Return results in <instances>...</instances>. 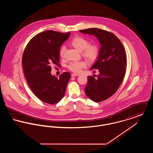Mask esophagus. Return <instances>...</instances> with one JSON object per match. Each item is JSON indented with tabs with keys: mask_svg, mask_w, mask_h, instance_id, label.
<instances>
[{
	"mask_svg": "<svg viewBox=\"0 0 153 153\" xmlns=\"http://www.w3.org/2000/svg\"><path fill=\"white\" fill-rule=\"evenodd\" d=\"M79 75H80V74H75V73H73V74H71V76H79Z\"/></svg>",
	"mask_w": 153,
	"mask_h": 153,
	"instance_id": "1",
	"label": "esophagus"
}]
</instances>
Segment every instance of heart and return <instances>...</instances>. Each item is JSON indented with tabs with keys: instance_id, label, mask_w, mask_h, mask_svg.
<instances>
[{
	"instance_id": "1",
	"label": "heart",
	"mask_w": 153,
	"mask_h": 153,
	"mask_svg": "<svg viewBox=\"0 0 153 153\" xmlns=\"http://www.w3.org/2000/svg\"><path fill=\"white\" fill-rule=\"evenodd\" d=\"M71 45L79 51H82V55L89 62L95 61L99 57L100 49L96 44H90L87 39L81 36H75L71 41ZM65 47L62 46L59 49V55L61 58L64 56ZM86 66V63L83 61L71 62L68 66V69L74 72H79L81 69Z\"/></svg>"
}]
</instances>
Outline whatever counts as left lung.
<instances>
[{
    "mask_svg": "<svg viewBox=\"0 0 153 153\" xmlns=\"http://www.w3.org/2000/svg\"><path fill=\"white\" fill-rule=\"evenodd\" d=\"M83 33L95 35L101 47L99 57L90 70L99 74L88 76L85 92L95 102L103 101L112 96L121 85L126 72V52L120 40L112 33L98 28L80 30Z\"/></svg>",
    "mask_w": 153,
    "mask_h": 153,
    "instance_id": "left-lung-1",
    "label": "left lung"
}]
</instances>
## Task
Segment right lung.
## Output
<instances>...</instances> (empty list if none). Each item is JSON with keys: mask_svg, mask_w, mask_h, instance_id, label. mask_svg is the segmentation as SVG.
Here are the masks:
<instances>
[{"mask_svg": "<svg viewBox=\"0 0 153 153\" xmlns=\"http://www.w3.org/2000/svg\"><path fill=\"white\" fill-rule=\"evenodd\" d=\"M70 35L46 30L33 36L22 56V66L27 82L33 94L49 104L59 102L65 93L71 74L65 72L58 78L51 74V65L59 64L61 46Z\"/></svg>", "mask_w": 153, "mask_h": 153, "instance_id": "1", "label": "right lung"}]
</instances>
